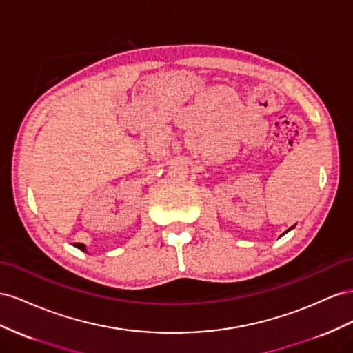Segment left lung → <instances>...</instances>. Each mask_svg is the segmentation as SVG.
Wrapping results in <instances>:
<instances>
[{
    "mask_svg": "<svg viewBox=\"0 0 353 353\" xmlns=\"http://www.w3.org/2000/svg\"><path fill=\"white\" fill-rule=\"evenodd\" d=\"M291 229H294V226H291L288 230H291ZM288 230H287V232H288ZM287 232H284V234H287Z\"/></svg>",
    "mask_w": 353,
    "mask_h": 353,
    "instance_id": "left-lung-1",
    "label": "left lung"
}]
</instances>
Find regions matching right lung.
Returning <instances> with one entry per match:
<instances>
[{
	"label": "right lung",
	"mask_w": 353,
	"mask_h": 353,
	"mask_svg": "<svg viewBox=\"0 0 353 353\" xmlns=\"http://www.w3.org/2000/svg\"><path fill=\"white\" fill-rule=\"evenodd\" d=\"M75 247H78L79 250H83V251H87V250H85V245H84V244H75Z\"/></svg>",
	"instance_id": "obj_1"
}]
</instances>
